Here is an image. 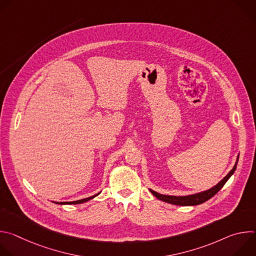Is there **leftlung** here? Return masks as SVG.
I'll return each instance as SVG.
<instances>
[{
  "label": "left lung",
  "mask_w": 256,
  "mask_h": 256,
  "mask_svg": "<svg viewBox=\"0 0 256 256\" xmlns=\"http://www.w3.org/2000/svg\"><path fill=\"white\" fill-rule=\"evenodd\" d=\"M238 159H239V155L237 156V160H236V163H235L233 169L220 182H218V184H216L212 188L206 190L204 192H198V194H190V196H184L161 194H158V192H154L152 190H150V192L158 200H163V202H168V204H176V206H196V204H200L208 200L210 198H212L218 190H220L224 186V184L228 181V179L234 174V172L236 170V167H237Z\"/></svg>",
  "instance_id": "obj_1"
}]
</instances>
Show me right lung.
<instances>
[{"label": "right lung", "mask_w": 256, "mask_h": 256, "mask_svg": "<svg viewBox=\"0 0 256 256\" xmlns=\"http://www.w3.org/2000/svg\"><path fill=\"white\" fill-rule=\"evenodd\" d=\"M100 194V192H99ZM99 194H95V196H92L90 198H83V200H75V202H54V204H83V202H86L92 198H94L95 196H97Z\"/></svg>", "instance_id": "obj_1"}]
</instances>
